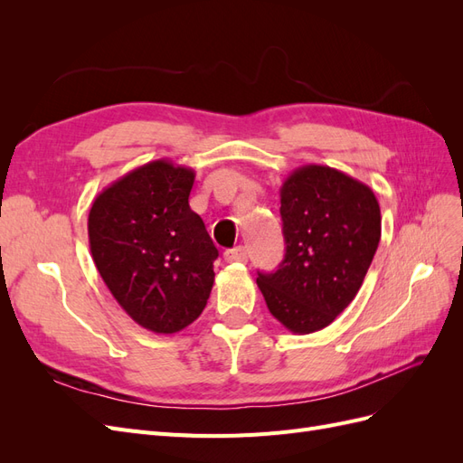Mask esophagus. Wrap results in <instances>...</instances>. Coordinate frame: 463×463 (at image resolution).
<instances>
[{
  "mask_svg": "<svg viewBox=\"0 0 463 463\" xmlns=\"http://www.w3.org/2000/svg\"><path fill=\"white\" fill-rule=\"evenodd\" d=\"M223 259H226V262H247L249 259V253H247V247L240 245V247H233V249H228L226 253H223Z\"/></svg>",
  "mask_w": 463,
  "mask_h": 463,
  "instance_id": "obj_1",
  "label": "esophagus"
}]
</instances>
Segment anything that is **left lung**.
<instances>
[{
    "label": "left lung",
    "mask_w": 463,
    "mask_h": 463,
    "mask_svg": "<svg viewBox=\"0 0 463 463\" xmlns=\"http://www.w3.org/2000/svg\"><path fill=\"white\" fill-rule=\"evenodd\" d=\"M279 203L286 255L257 284L274 318L311 334L355 299L381 241V206L365 184L317 164L284 181Z\"/></svg>",
    "instance_id": "1"
}]
</instances>
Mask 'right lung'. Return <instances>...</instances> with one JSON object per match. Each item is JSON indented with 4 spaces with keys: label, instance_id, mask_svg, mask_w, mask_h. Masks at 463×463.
<instances>
[{
    "label": "right lung",
    "instance_id": "obj_1",
    "mask_svg": "<svg viewBox=\"0 0 463 463\" xmlns=\"http://www.w3.org/2000/svg\"><path fill=\"white\" fill-rule=\"evenodd\" d=\"M194 172L154 160L94 199L89 243L111 296L138 326L175 334L197 320L214 284L218 249L189 206Z\"/></svg>",
    "mask_w": 463,
    "mask_h": 463
}]
</instances>
